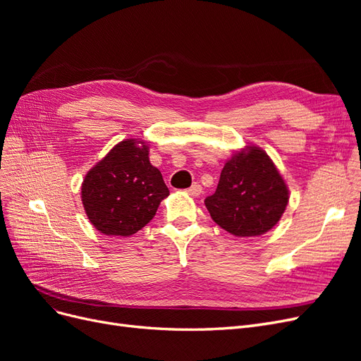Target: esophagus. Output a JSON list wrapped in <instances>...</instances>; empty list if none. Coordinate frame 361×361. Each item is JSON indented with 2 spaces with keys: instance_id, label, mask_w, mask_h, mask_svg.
<instances>
[{
  "instance_id": "esophagus-1",
  "label": "esophagus",
  "mask_w": 361,
  "mask_h": 361,
  "mask_svg": "<svg viewBox=\"0 0 361 361\" xmlns=\"http://www.w3.org/2000/svg\"><path fill=\"white\" fill-rule=\"evenodd\" d=\"M188 192L192 195V197H199V195L203 192L202 185H199V183L191 185V188H188Z\"/></svg>"
}]
</instances>
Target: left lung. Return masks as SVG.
Wrapping results in <instances>:
<instances>
[{"label": "left lung", "mask_w": 361, "mask_h": 361, "mask_svg": "<svg viewBox=\"0 0 361 361\" xmlns=\"http://www.w3.org/2000/svg\"><path fill=\"white\" fill-rule=\"evenodd\" d=\"M289 192L267 152L248 147L226 162L215 192L204 199L212 220L235 236H259L274 227Z\"/></svg>", "instance_id": "left-lung-1"}]
</instances>
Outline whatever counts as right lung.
Wrapping results in <instances>:
<instances>
[{"label": "right lung", "instance_id": "1", "mask_svg": "<svg viewBox=\"0 0 361 361\" xmlns=\"http://www.w3.org/2000/svg\"><path fill=\"white\" fill-rule=\"evenodd\" d=\"M125 140L85 174L81 197L92 224L108 236H130L155 216L169 195L147 145Z\"/></svg>", "mask_w": 361, "mask_h": 361}]
</instances>
